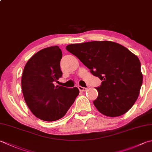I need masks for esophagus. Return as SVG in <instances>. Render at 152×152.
Returning a JSON list of instances; mask_svg holds the SVG:
<instances>
[{
  "mask_svg": "<svg viewBox=\"0 0 152 152\" xmlns=\"http://www.w3.org/2000/svg\"><path fill=\"white\" fill-rule=\"evenodd\" d=\"M79 90L81 91H85L88 90V88H84V87H82V86H78Z\"/></svg>",
  "mask_w": 152,
  "mask_h": 152,
  "instance_id": "1",
  "label": "esophagus"
}]
</instances>
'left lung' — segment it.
Segmentation results:
<instances>
[{
    "mask_svg": "<svg viewBox=\"0 0 152 152\" xmlns=\"http://www.w3.org/2000/svg\"><path fill=\"white\" fill-rule=\"evenodd\" d=\"M66 49L79 58L91 73L102 80L94 104L110 117L123 115L134 105L143 80L138 56L110 41L70 44Z\"/></svg>",
    "mask_w": 152,
    "mask_h": 152,
    "instance_id": "1",
    "label": "left lung"
}]
</instances>
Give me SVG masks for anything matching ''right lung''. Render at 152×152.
Returning <instances> with one entry per match:
<instances>
[{
  "instance_id": "obj_1",
  "label": "right lung",
  "mask_w": 152,
  "mask_h": 152,
  "mask_svg": "<svg viewBox=\"0 0 152 152\" xmlns=\"http://www.w3.org/2000/svg\"><path fill=\"white\" fill-rule=\"evenodd\" d=\"M62 51L58 46L40 50L27 62L22 76V90L27 105L35 117L55 121L66 115L79 94L78 88L55 86L62 77Z\"/></svg>"
}]
</instances>
